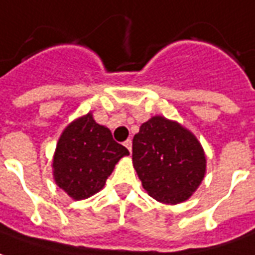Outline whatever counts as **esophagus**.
I'll return each instance as SVG.
<instances>
[{
    "mask_svg": "<svg viewBox=\"0 0 255 255\" xmlns=\"http://www.w3.org/2000/svg\"><path fill=\"white\" fill-rule=\"evenodd\" d=\"M124 144H125L126 148L129 149V152H131V140H126Z\"/></svg>",
    "mask_w": 255,
    "mask_h": 255,
    "instance_id": "1",
    "label": "esophagus"
}]
</instances>
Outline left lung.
<instances>
[{
  "instance_id": "obj_1",
  "label": "left lung",
  "mask_w": 255,
  "mask_h": 255,
  "mask_svg": "<svg viewBox=\"0 0 255 255\" xmlns=\"http://www.w3.org/2000/svg\"><path fill=\"white\" fill-rule=\"evenodd\" d=\"M133 166L156 201H186L204 179L206 159L200 141L175 121L156 115L133 138Z\"/></svg>"
}]
</instances>
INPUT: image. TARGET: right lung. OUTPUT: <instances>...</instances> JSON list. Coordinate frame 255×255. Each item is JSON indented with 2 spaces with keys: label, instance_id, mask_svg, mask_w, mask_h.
<instances>
[{
  "label": "right lung",
  "instance_id": "add662e5",
  "mask_svg": "<svg viewBox=\"0 0 255 255\" xmlns=\"http://www.w3.org/2000/svg\"><path fill=\"white\" fill-rule=\"evenodd\" d=\"M129 155L110 129L88 113L69 124L54 153L55 183L73 200H85L103 189L121 157Z\"/></svg>",
  "mask_w": 255,
  "mask_h": 255
}]
</instances>
